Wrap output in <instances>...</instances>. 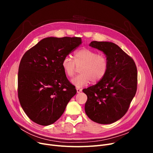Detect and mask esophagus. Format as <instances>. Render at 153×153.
<instances>
[{"label":"esophagus","instance_id":"esophagus-1","mask_svg":"<svg viewBox=\"0 0 153 153\" xmlns=\"http://www.w3.org/2000/svg\"><path fill=\"white\" fill-rule=\"evenodd\" d=\"M76 91H77V93H80V92H81L82 91V89H80V88H79V87H77V88H76Z\"/></svg>","mask_w":153,"mask_h":153}]
</instances>
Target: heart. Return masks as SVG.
<instances>
[{
    "instance_id": "heart-1",
    "label": "heart",
    "mask_w": 153,
    "mask_h": 153,
    "mask_svg": "<svg viewBox=\"0 0 153 153\" xmlns=\"http://www.w3.org/2000/svg\"><path fill=\"white\" fill-rule=\"evenodd\" d=\"M74 60L69 56L64 57L61 66L64 73L69 77H73L76 66L80 68L81 74L71 80V83L77 87L89 84L92 81L97 82L105 76L108 68V61L105 55L99 54L97 52L82 48L74 53Z\"/></svg>"
}]
</instances>
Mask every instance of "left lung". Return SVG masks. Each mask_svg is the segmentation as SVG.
Wrapping results in <instances>:
<instances>
[{"mask_svg":"<svg viewBox=\"0 0 153 153\" xmlns=\"http://www.w3.org/2000/svg\"><path fill=\"white\" fill-rule=\"evenodd\" d=\"M89 46L105 54L108 68L100 81L82 90L87 96L85 114L100 124H110L126 113L137 89V69L133 59L116 44L93 41Z\"/></svg>","mask_w":153,"mask_h":153,"instance_id":"obj_1","label":"left lung"}]
</instances>
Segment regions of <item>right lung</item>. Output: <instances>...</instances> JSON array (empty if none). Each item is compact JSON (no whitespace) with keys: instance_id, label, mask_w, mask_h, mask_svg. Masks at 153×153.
<instances>
[{"instance_id":"right-lung-1","label":"right lung","mask_w":153,"mask_h":153,"mask_svg":"<svg viewBox=\"0 0 153 153\" xmlns=\"http://www.w3.org/2000/svg\"><path fill=\"white\" fill-rule=\"evenodd\" d=\"M81 43L79 37H48L23 56L18 73L19 99L35 123L43 126L54 123L76 95L61 62Z\"/></svg>"}]
</instances>
